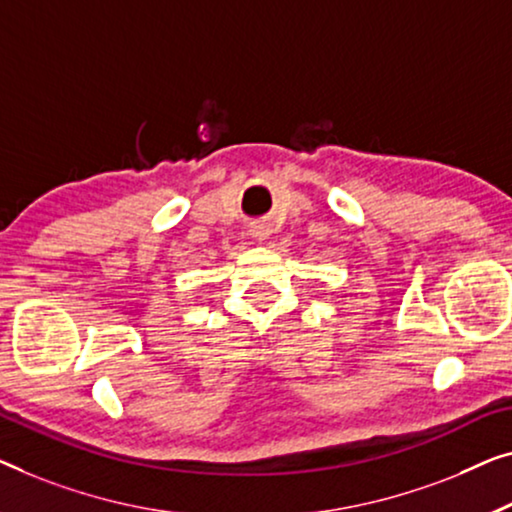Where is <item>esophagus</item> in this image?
Masks as SVG:
<instances>
[{
    "label": "esophagus",
    "instance_id": "1",
    "mask_svg": "<svg viewBox=\"0 0 512 512\" xmlns=\"http://www.w3.org/2000/svg\"><path fill=\"white\" fill-rule=\"evenodd\" d=\"M250 234L255 236V239H266V236H269V225H264V222H257V225H253L250 227Z\"/></svg>",
    "mask_w": 512,
    "mask_h": 512
}]
</instances>
